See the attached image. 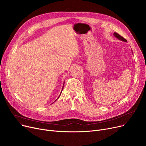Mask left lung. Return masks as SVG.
<instances>
[{
    "instance_id": "left-lung-1",
    "label": "left lung",
    "mask_w": 146,
    "mask_h": 146,
    "mask_svg": "<svg viewBox=\"0 0 146 146\" xmlns=\"http://www.w3.org/2000/svg\"><path fill=\"white\" fill-rule=\"evenodd\" d=\"M113 35H114L116 38H117L118 39H119V40L122 41H124V42H127V40H126V39H125L124 38H123L122 36H121L120 35L118 34H117V33H114Z\"/></svg>"
}]
</instances>
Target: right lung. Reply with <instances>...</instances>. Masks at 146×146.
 Wrapping results in <instances>:
<instances>
[{
  "mask_svg": "<svg viewBox=\"0 0 146 146\" xmlns=\"http://www.w3.org/2000/svg\"><path fill=\"white\" fill-rule=\"evenodd\" d=\"M64 82L63 83V85H64ZM63 86H63V88H62V91H61V92H60V94H61V93H62V90H63ZM59 97H58V98H59ZM55 101H56V100ZM53 103H54V102H53ZM53 103H52V104H53Z\"/></svg>",
  "mask_w": 146,
  "mask_h": 146,
  "instance_id": "1",
  "label": "right lung"
}]
</instances>
